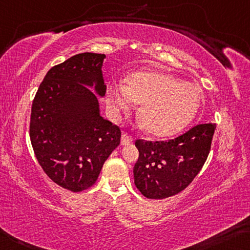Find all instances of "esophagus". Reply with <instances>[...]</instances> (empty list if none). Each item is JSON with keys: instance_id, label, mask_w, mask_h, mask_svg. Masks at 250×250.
<instances>
[{"instance_id": "1", "label": "esophagus", "mask_w": 250, "mask_h": 250, "mask_svg": "<svg viewBox=\"0 0 250 250\" xmlns=\"http://www.w3.org/2000/svg\"><path fill=\"white\" fill-rule=\"evenodd\" d=\"M133 142V136H130L129 134L127 133H124L122 135V138H121V144L122 145H128L129 143H132Z\"/></svg>"}]
</instances>
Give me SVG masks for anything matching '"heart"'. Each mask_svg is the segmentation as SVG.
I'll use <instances>...</instances> for the list:
<instances>
[{
	"instance_id": "obj_1",
	"label": "heart",
	"mask_w": 250,
	"mask_h": 250,
	"mask_svg": "<svg viewBox=\"0 0 250 250\" xmlns=\"http://www.w3.org/2000/svg\"><path fill=\"white\" fill-rule=\"evenodd\" d=\"M141 103L138 122L154 136H171L189 125L201 104V93L193 83L164 72H136L124 85L113 83L107 88V108L114 117Z\"/></svg>"
}]
</instances>
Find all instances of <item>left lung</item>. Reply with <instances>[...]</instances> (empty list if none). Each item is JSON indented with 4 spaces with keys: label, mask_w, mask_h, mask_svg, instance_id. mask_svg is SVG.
Returning <instances> with one entry per match:
<instances>
[{
    "label": "left lung",
    "mask_w": 250,
    "mask_h": 250,
    "mask_svg": "<svg viewBox=\"0 0 250 250\" xmlns=\"http://www.w3.org/2000/svg\"><path fill=\"white\" fill-rule=\"evenodd\" d=\"M216 124H199L167 142L137 140L134 182L144 197L164 199L193 181L208 157Z\"/></svg>",
    "instance_id": "8db88e82"
}]
</instances>
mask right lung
<instances>
[{
	"label": "right lung",
	"instance_id": "1",
	"mask_svg": "<svg viewBox=\"0 0 250 250\" xmlns=\"http://www.w3.org/2000/svg\"><path fill=\"white\" fill-rule=\"evenodd\" d=\"M105 55L83 52L52 67L32 103L30 140L53 182L72 192L90 188L120 145L121 129L104 120ZM93 89L95 93L91 90Z\"/></svg>",
	"mask_w": 250,
	"mask_h": 250
}]
</instances>
